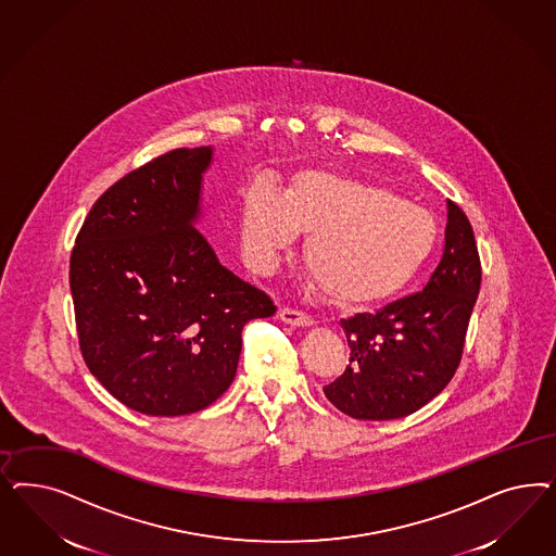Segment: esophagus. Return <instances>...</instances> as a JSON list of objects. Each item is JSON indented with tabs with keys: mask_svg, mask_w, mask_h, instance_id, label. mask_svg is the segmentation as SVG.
Segmentation results:
<instances>
[{
	"mask_svg": "<svg viewBox=\"0 0 556 556\" xmlns=\"http://www.w3.org/2000/svg\"><path fill=\"white\" fill-rule=\"evenodd\" d=\"M278 317L282 321L288 323V325H294V327H308V325H313V319L306 313L299 311V308H290V306H282L278 311Z\"/></svg>",
	"mask_w": 556,
	"mask_h": 556,
	"instance_id": "obj_1",
	"label": "esophagus"
}]
</instances>
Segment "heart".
Instances as JSON below:
<instances>
[{
	"label": "heart",
	"mask_w": 556,
	"mask_h": 556,
	"mask_svg": "<svg viewBox=\"0 0 556 556\" xmlns=\"http://www.w3.org/2000/svg\"><path fill=\"white\" fill-rule=\"evenodd\" d=\"M299 233L308 235L305 264L327 296L370 305L405 287L430 251L426 211L389 190L331 172H306L285 197L268 179L243 202L241 243L255 268Z\"/></svg>",
	"instance_id": "b5f03b06"
}]
</instances>
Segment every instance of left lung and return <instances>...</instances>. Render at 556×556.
<instances>
[{
  "instance_id": "1",
  "label": "left lung",
  "mask_w": 556,
  "mask_h": 556,
  "mask_svg": "<svg viewBox=\"0 0 556 556\" xmlns=\"http://www.w3.org/2000/svg\"><path fill=\"white\" fill-rule=\"evenodd\" d=\"M481 288V257L463 208L448 200L442 255L424 290L341 319L350 364L323 387L340 412L370 421L421 409L446 389L465 350Z\"/></svg>"
}]
</instances>
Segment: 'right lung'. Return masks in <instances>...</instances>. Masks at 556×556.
I'll use <instances>...</instances> for the list:
<instances>
[{
	"instance_id": "right-lung-1",
	"label": "right lung",
	"mask_w": 556,
	"mask_h": 556,
	"mask_svg": "<svg viewBox=\"0 0 556 556\" xmlns=\"http://www.w3.org/2000/svg\"><path fill=\"white\" fill-rule=\"evenodd\" d=\"M213 149H174L128 172L91 206L72 251L79 350L123 405L200 412L229 389L268 294L223 268L194 227Z\"/></svg>"
}]
</instances>
